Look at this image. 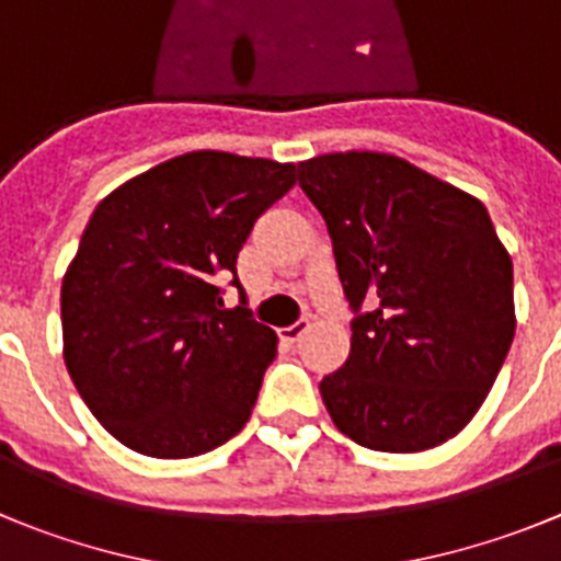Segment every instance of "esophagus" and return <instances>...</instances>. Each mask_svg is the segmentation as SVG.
<instances>
[{
	"label": "esophagus",
	"instance_id": "34e87169",
	"mask_svg": "<svg viewBox=\"0 0 561 561\" xmlns=\"http://www.w3.org/2000/svg\"><path fill=\"white\" fill-rule=\"evenodd\" d=\"M309 329H311V320H309V317H304V320H297V323H291V325H286V329H280V340L297 342L304 334H309Z\"/></svg>",
	"mask_w": 561,
	"mask_h": 561
}]
</instances>
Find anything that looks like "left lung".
<instances>
[{
  "label": "left lung",
  "instance_id": "1",
  "mask_svg": "<svg viewBox=\"0 0 561 561\" xmlns=\"http://www.w3.org/2000/svg\"><path fill=\"white\" fill-rule=\"evenodd\" d=\"M323 213L354 320L351 354L320 381L340 433L376 453H424L474 419L512 348V255L483 202L396 153L297 165Z\"/></svg>",
  "mask_w": 561,
  "mask_h": 561
}]
</instances>
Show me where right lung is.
I'll return each instance as SVG.
<instances>
[{
    "label": "right lung",
    "instance_id": "add662e5",
    "mask_svg": "<svg viewBox=\"0 0 561 561\" xmlns=\"http://www.w3.org/2000/svg\"><path fill=\"white\" fill-rule=\"evenodd\" d=\"M295 162L191 151L95 207L64 272V362L123 447L193 458L247 424L277 334L247 306L225 309L216 284L236 275L252 225L295 185Z\"/></svg>",
    "mask_w": 561,
    "mask_h": 561
}]
</instances>
